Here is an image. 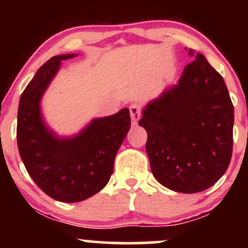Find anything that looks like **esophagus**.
I'll return each instance as SVG.
<instances>
[{"label": "esophagus", "instance_id": "1", "mask_svg": "<svg viewBox=\"0 0 248 248\" xmlns=\"http://www.w3.org/2000/svg\"><path fill=\"white\" fill-rule=\"evenodd\" d=\"M129 113H130V118H132V121L135 124L140 120L141 118V109L138 105H130L129 107Z\"/></svg>", "mask_w": 248, "mask_h": 248}]
</instances>
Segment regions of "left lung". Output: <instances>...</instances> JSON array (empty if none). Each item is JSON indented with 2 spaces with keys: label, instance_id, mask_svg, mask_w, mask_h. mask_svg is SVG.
<instances>
[{
  "label": "left lung",
  "instance_id": "obj_1",
  "mask_svg": "<svg viewBox=\"0 0 248 248\" xmlns=\"http://www.w3.org/2000/svg\"><path fill=\"white\" fill-rule=\"evenodd\" d=\"M184 67L178 82L142 109L147 155L154 177L168 189H209L229 168L234 109L225 81L202 53Z\"/></svg>",
  "mask_w": 248,
  "mask_h": 248
}]
</instances>
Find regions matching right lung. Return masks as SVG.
<instances>
[{
  "instance_id": "add662e5",
  "label": "right lung",
  "mask_w": 248,
  "mask_h": 248,
  "mask_svg": "<svg viewBox=\"0 0 248 248\" xmlns=\"http://www.w3.org/2000/svg\"><path fill=\"white\" fill-rule=\"evenodd\" d=\"M76 56H55L39 67L22 93L17 115V146L25 169L39 189L64 203L85 201L106 186L130 128L128 108L93 119L73 136H59L47 126L42 115L43 94L62 61Z\"/></svg>"
}]
</instances>
